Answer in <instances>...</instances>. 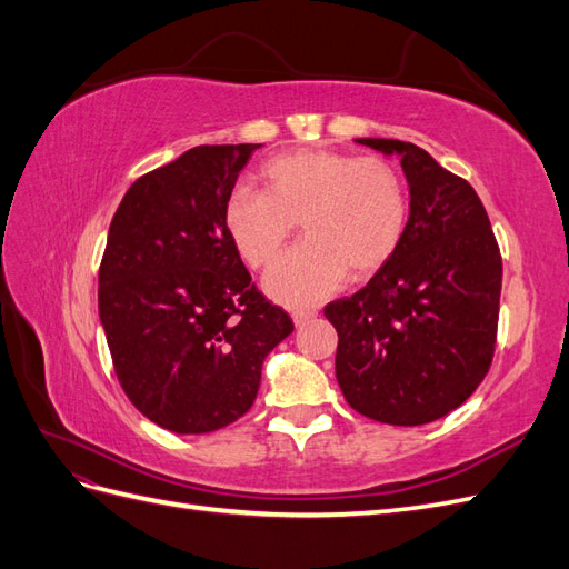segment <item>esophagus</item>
<instances>
[{
  "mask_svg": "<svg viewBox=\"0 0 569 569\" xmlns=\"http://www.w3.org/2000/svg\"><path fill=\"white\" fill-rule=\"evenodd\" d=\"M316 316H318V313L311 311V308H297V311L291 313V320H295L297 327H301V325H306L308 320H313Z\"/></svg>",
  "mask_w": 569,
  "mask_h": 569,
  "instance_id": "esophagus-1",
  "label": "esophagus"
}]
</instances>
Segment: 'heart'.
Masks as SVG:
<instances>
[{
  "instance_id": "1",
  "label": "heart",
  "mask_w": 569,
  "mask_h": 569,
  "mask_svg": "<svg viewBox=\"0 0 569 569\" xmlns=\"http://www.w3.org/2000/svg\"><path fill=\"white\" fill-rule=\"evenodd\" d=\"M266 192L237 184L222 203V226L251 268H266L295 232L306 242L266 274L268 297L308 306L347 282L366 280L401 247L410 201L403 176L380 157L299 149L261 168Z\"/></svg>"
}]
</instances>
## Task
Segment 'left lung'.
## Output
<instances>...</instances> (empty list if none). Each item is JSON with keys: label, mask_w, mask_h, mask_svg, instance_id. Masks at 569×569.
<instances>
[{"label": "left lung", "mask_w": 569, "mask_h": 569, "mask_svg": "<svg viewBox=\"0 0 569 569\" xmlns=\"http://www.w3.org/2000/svg\"><path fill=\"white\" fill-rule=\"evenodd\" d=\"M399 157L410 189L401 247L372 280L325 308L337 327V382L353 410L416 427L449 416L493 358L501 253L475 189L410 142L360 137Z\"/></svg>", "instance_id": "obj_1"}]
</instances>
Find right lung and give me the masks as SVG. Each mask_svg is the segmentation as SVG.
<instances>
[{
	"mask_svg": "<svg viewBox=\"0 0 569 569\" xmlns=\"http://www.w3.org/2000/svg\"><path fill=\"white\" fill-rule=\"evenodd\" d=\"M261 144H201L134 180L99 268V320L134 408L176 435L251 408L266 356L295 332L222 226V203Z\"/></svg>",
	"mask_w": 569,
	"mask_h": 569,
	"instance_id": "obj_1",
	"label": "right lung"
}]
</instances>
